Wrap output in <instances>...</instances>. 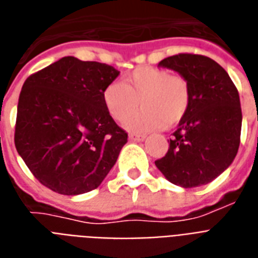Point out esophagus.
Returning a JSON list of instances; mask_svg holds the SVG:
<instances>
[{
	"instance_id": "1",
	"label": "esophagus",
	"mask_w": 258,
	"mask_h": 258,
	"mask_svg": "<svg viewBox=\"0 0 258 258\" xmlns=\"http://www.w3.org/2000/svg\"><path fill=\"white\" fill-rule=\"evenodd\" d=\"M146 139V136H143V135H129V140L131 142H143Z\"/></svg>"
}]
</instances>
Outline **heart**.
<instances>
[{"instance_id": "obj_1", "label": "heart", "mask_w": 258, "mask_h": 258, "mask_svg": "<svg viewBox=\"0 0 258 258\" xmlns=\"http://www.w3.org/2000/svg\"><path fill=\"white\" fill-rule=\"evenodd\" d=\"M107 112L116 122L125 121L137 109L143 110L125 122L127 131L135 133L173 126L181 121L188 108L189 89L180 75L157 67H139L121 82H112L103 90Z\"/></svg>"}]
</instances>
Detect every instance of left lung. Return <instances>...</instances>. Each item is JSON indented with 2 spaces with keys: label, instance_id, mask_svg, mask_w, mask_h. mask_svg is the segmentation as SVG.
I'll return each mask as SVG.
<instances>
[{
  "label": "left lung",
  "instance_id": "1",
  "mask_svg": "<svg viewBox=\"0 0 258 258\" xmlns=\"http://www.w3.org/2000/svg\"><path fill=\"white\" fill-rule=\"evenodd\" d=\"M158 67L187 81L189 103L173 133L166 155L155 161L172 184L194 188L213 181L234 162L239 148L242 110L238 89L213 59L180 53Z\"/></svg>",
  "mask_w": 258,
  "mask_h": 258
}]
</instances>
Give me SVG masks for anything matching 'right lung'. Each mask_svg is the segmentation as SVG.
I'll return each instance as SVG.
<instances>
[{
  "instance_id": "right-lung-1",
  "label": "right lung",
  "mask_w": 258,
  "mask_h": 258,
  "mask_svg": "<svg viewBox=\"0 0 258 258\" xmlns=\"http://www.w3.org/2000/svg\"><path fill=\"white\" fill-rule=\"evenodd\" d=\"M119 71L66 56L30 75L19 96L15 146L39 183L61 195L97 188L127 133L103 103Z\"/></svg>"
}]
</instances>
